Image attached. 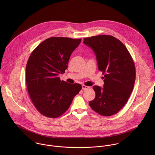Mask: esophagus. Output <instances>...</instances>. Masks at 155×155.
I'll return each instance as SVG.
<instances>
[{
  "instance_id": "esophagus-1",
  "label": "esophagus",
  "mask_w": 155,
  "mask_h": 155,
  "mask_svg": "<svg viewBox=\"0 0 155 155\" xmlns=\"http://www.w3.org/2000/svg\"><path fill=\"white\" fill-rule=\"evenodd\" d=\"M82 88L83 90H87V89H88L90 88L89 87L86 86V85H82Z\"/></svg>"
}]
</instances>
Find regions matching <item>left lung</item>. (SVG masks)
<instances>
[{"mask_svg": "<svg viewBox=\"0 0 155 155\" xmlns=\"http://www.w3.org/2000/svg\"><path fill=\"white\" fill-rule=\"evenodd\" d=\"M84 39L94 51L98 68L104 76L103 88L93 87L95 97L89 104L100 115L112 116L124 106L132 93L135 81L133 58L123 43L110 35Z\"/></svg>", "mask_w": 155, "mask_h": 155, "instance_id": "obj_1", "label": "left lung"}]
</instances>
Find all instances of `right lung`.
Masks as SVG:
<instances>
[{"instance_id": "add662e5", "label": "right lung", "mask_w": 155, "mask_h": 155, "mask_svg": "<svg viewBox=\"0 0 155 155\" xmlns=\"http://www.w3.org/2000/svg\"><path fill=\"white\" fill-rule=\"evenodd\" d=\"M81 42V39L51 37L39 45L28 58L25 68L28 93L45 116H61L82 89L79 84H68L58 77L65 73L70 55Z\"/></svg>"}]
</instances>
